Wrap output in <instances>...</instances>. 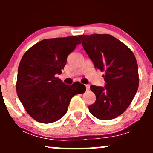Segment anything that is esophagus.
I'll use <instances>...</instances> for the list:
<instances>
[{"mask_svg": "<svg viewBox=\"0 0 153 153\" xmlns=\"http://www.w3.org/2000/svg\"><path fill=\"white\" fill-rule=\"evenodd\" d=\"M85 88H86V90L87 91H89V89H90V85H85Z\"/></svg>", "mask_w": 153, "mask_h": 153, "instance_id": "obj_1", "label": "esophagus"}]
</instances>
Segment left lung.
<instances>
[{
	"label": "left lung",
	"mask_w": 153,
	"mask_h": 153,
	"mask_svg": "<svg viewBox=\"0 0 153 153\" xmlns=\"http://www.w3.org/2000/svg\"><path fill=\"white\" fill-rule=\"evenodd\" d=\"M82 47L95 68L104 72L105 86L91 85L96 95L90 113L97 119L110 120L128 108L138 89V66L134 54L109 34L80 35Z\"/></svg>",
	"instance_id": "obj_1"
}]
</instances>
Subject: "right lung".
Masks as SVG:
<instances>
[{
    "label": "right lung",
    "instance_id": "right-lung-1",
    "mask_svg": "<svg viewBox=\"0 0 153 153\" xmlns=\"http://www.w3.org/2000/svg\"><path fill=\"white\" fill-rule=\"evenodd\" d=\"M79 44L80 39L75 36L46 39L35 44L22 57L17 94L27 113L37 122L49 124L59 120L67 113L73 96L85 91L83 84L66 85L56 78Z\"/></svg>",
    "mask_w": 153,
    "mask_h": 153
}]
</instances>
